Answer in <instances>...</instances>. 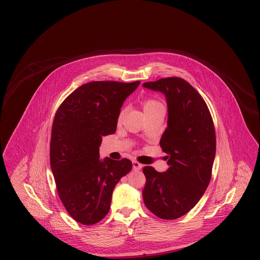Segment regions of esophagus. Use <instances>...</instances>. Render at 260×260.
I'll return each instance as SVG.
<instances>
[{
  "mask_svg": "<svg viewBox=\"0 0 260 260\" xmlns=\"http://www.w3.org/2000/svg\"><path fill=\"white\" fill-rule=\"evenodd\" d=\"M133 167H134L135 171H140L142 169V165L139 164L138 161H133Z\"/></svg>",
  "mask_w": 260,
  "mask_h": 260,
  "instance_id": "obj_1",
  "label": "esophagus"
}]
</instances>
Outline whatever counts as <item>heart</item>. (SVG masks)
<instances>
[{"mask_svg":"<svg viewBox=\"0 0 260 260\" xmlns=\"http://www.w3.org/2000/svg\"><path fill=\"white\" fill-rule=\"evenodd\" d=\"M142 107H143V110H144L146 115L149 114V113H151V112L156 111L158 109L164 108V106H162V104H161L160 101L153 99H144L142 101ZM124 115V110H121V112L119 113V116H118V121L119 122L122 121Z\"/></svg>","mask_w":260,"mask_h":260,"instance_id":"obj_1","label":"heart"}]
</instances>
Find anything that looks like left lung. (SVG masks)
Here are the masks:
<instances>
[{
  "mask_svg": "<svg viewBox=\"0 0 260 260\" xmlns=\"http://www.w3.org/2000/svg\"><path fill=\"white\" fill-rule=\"evenodd\" d=\"M143 87L166 96L168 126L160 145L169 159L164 173L143 169V201L161 219H176L197 205L209 186L216 149L214 125L205 100L185 80L165 78Z\"/></svg>",
  "mask_w": 260,
  "mask_h": 260,
  "instance_id": "1",
  "label": "left lung"
}]
</instances>
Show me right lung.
Segmentation results:
<instances>
[{
	"instance_id": "1",
	"label": "right lung",
	"mask_w": 260,
	"mask_h": 260,
	"mask_svg": "<svg viewBox=\"0 0 260 260\" xmlns=\"http://www.w3.org/2000/svg\"><path fill=\"white\" fill-rule=\"evenodd\" d=\"M140 82L85 84L57 109L51 129L50 168L58 196L77 222L92 225L108 213L112 193L133 162L99 159L103 136L116 132L125 99Z\"/></svg>"
}]
</instances>
